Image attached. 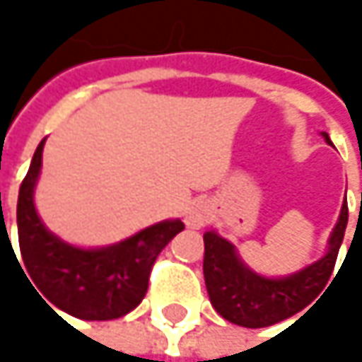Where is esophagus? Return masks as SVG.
Segmentation results:
<instances>
[{
	"mask_svg": "<svg viewBox=\"0 0 362 362\" xmlns=\"http://www.w3.org/2000/svg\"><path fill=\"white\" fill-rule=\"evenodd\" d=\"M209 218H211V209L205 201H194L184 211V222L188 228H201L209 222Z\"/></svg>",
	"mask_w": 362,
	"mask_h": 362,
	"instance_id": "esophagus-1",
	"label": "esophagus"
}]
</instances>
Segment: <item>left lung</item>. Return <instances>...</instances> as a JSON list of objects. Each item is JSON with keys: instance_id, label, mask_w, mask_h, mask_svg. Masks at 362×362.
Listing matches in <instances>:
<instances>
[{"instance_id": "left-lung-1", "label": "left lung", "mask_w": 362, "mask_h": 362, "mask_svg": "<svg viewBox=\"0 0 362 362\" xmlns=\"http://www.w3.org/2000/svg\"><path fill=\"white\" fill-rule=\"evenodd\" d=\"M323 138L327 144H331L325 132ZM346 224L348 203L344 201L337 224L329 237L325 255L310 266L279 279L253 272L250 266L243 264L230 241L222 239L216 230H207L203 235V274L211 306L226 321L250 329L274 325L298 315L329 283L339 245L344 241Z\"/></svg>"}]
</instances>
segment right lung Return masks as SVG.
Masks as SVG:
<instances>
[{"label":"right lung","instance_id":"add662e5","mask_svg":"<svg viewBox=\"0 0 362 362\" xmlns=\"http://www.w3.org/2000/svg\"><path fill=\"white\" fill-rule=\"evenodd\" d=\"M43 144L45 140L39 142L21 184L16 207L18 245L27 276H31L35 291L39 289L41 300L52 310L58 308L83 321L119 319L142 302L157 255L184 230V224L180 220H163L125 241L98 250L64 243L43 226L33 201Z\"/></svg>","mask_w":362,"mask_h":362}]
</instances>
